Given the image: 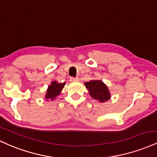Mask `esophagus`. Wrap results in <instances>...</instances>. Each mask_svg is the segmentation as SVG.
<instances>
[{
  "label": "esophagus",
  "mask_w": 157,
  "mask_h": 157,
  "mask_svg": "<svg viewBox=\"0 0 157 157\" xmlns=\"http://www.w3.org/2000/svg\"><path fill=\"white\" fill-rule=\"evenodd\" d=\"M79 80V78L78 77H71V82H78Z\"/></svg>",
  "instance_id": "obj_1"
}]
</instances>
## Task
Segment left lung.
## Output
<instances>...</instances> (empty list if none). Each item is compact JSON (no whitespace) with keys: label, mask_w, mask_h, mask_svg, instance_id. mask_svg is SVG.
<instances>
[{"label":"left lung","mask_w":157,"mask_h":157,"mask_svg":"<svg viewBox=\"0 0 157 157\" xmlns=\"http://www.w3.org/2000/svg\"><path fill=\"white\" fill-rule=\"evenodd\" d=\"M84 84L86 89L89 90L90 95L93 98L100 102H104L109 99L110 94L107 86L101 81H90L89 82H86Z\"/></svg>","instance_id":"left-lung-1"}]
</instances>
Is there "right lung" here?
Returning a JSON list of instances; mask_svg holds the SVG:
<instances>
[{"mask_svg":"<svg viewBox=\"0 0 157 157\" xmlns=\"http://www.w3.org/2000/svg\"><path fill=\"white\" fill-rule=\"evenodd\" d=\"M65 83H57L55 81L51 83V84L48 86L47 90V93H46L45 98L46 99H51V100H53L55 98V97L57 96L60 93V92L62 91V88L64 85Z\"/></svg>","mask_w":157,"mask_h":157,"instance_id":"add662e5","label":"right lung"}]
</instances>
